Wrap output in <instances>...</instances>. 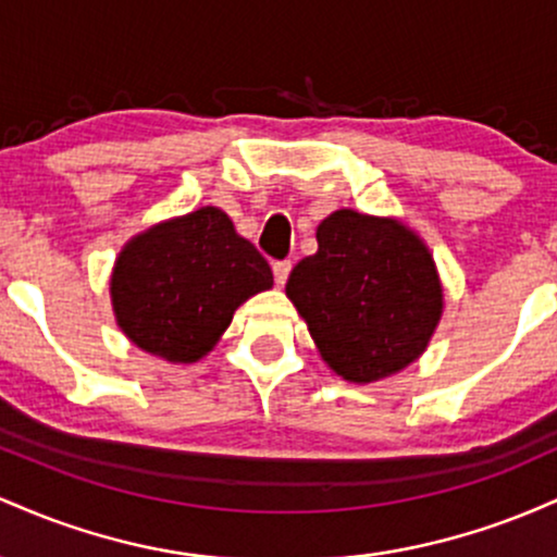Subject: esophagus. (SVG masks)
Returning <instances> with one entry per match:
<instances>
[{
  "label": "esophagus",
  "instance_id": "esophagus-1",
  "mask_svg": "<svg viewBox=\"0 0 557 557\" xmlns=\"http://www.w3.org/2000/svg\"><path fill=\"white\" fill-rule=\"evenodd\" d=\"M272 272H274V283L285 285L287 283V274H290V261H274Z\"/></svg>",
  "mask_w": 557,
  "mask_h": 557
}]
</instances>
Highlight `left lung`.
<instances>
[{"label":"left lung","mask_w":557,"mask_h":557,"mask_svg":"<svg viewBox=\"0 0 557 557\" xmlns=\"http://www.w3.org/2000/svg\"><path fill=\"white\" fill-rule=\"evenodd\" d=\"M317 243L285 293L322 359L350 382L382 380L419 359L443 311L424 243L398 222L350 209L330 214Z\"/></svg>","instance_id":"obj_1"}]
</instances>
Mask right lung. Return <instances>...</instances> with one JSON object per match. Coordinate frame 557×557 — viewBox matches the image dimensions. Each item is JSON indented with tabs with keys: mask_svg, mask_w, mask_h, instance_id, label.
Segmentation results:
<instances>
[{
	"mask_svg": "<svg viewBox=\"0 0 557 557\" xmlns=\"http://www.w3.org/2000/svg\"><path fill=\"white\" fill-rule=\"evenodd\" d=\"M267 287V259L225 212L203 207L127 243L114 264L112 306L138 348L190 363L212 350L243 300Z\"/></svg>",
	"mask_w": 557,
	"mask_h": 557,
	"instance_id": "right-lung-1",
	"label": "right lung"
}]
</instances>
